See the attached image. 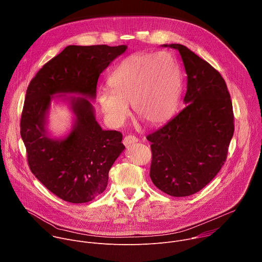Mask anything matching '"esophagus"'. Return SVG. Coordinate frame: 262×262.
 <instances>
[{"label": "esophagus", "mask_w": 262, "mask_h": 262, "mask_svg": "<svg viewBox=\"0 0 262 262\" xmlns=\"http://www.w3.org/2000/svg\"><path fill=\"white\" fill-rule=\"evenodd\" d=\"M138 142V138H136L135 136H127L123 139V144L125 146H129L132 144H135Z\"/></svg>", "instance_id": "esophagus-1"}]
</instances>
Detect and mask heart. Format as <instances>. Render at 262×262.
<instances>
[{
  "label": "heart",
  "instance_id": "b5f03b06",
  "mask_svg": "<svg viewBox=\"0 0 262 262\" xmlns=\"http://www.w3.org/2000/svg\"><path fill=\"white\" fill-rule=\"evenodd\" d=\"M108 86L97 91V101L107 121L121 125L129 115V104L146 124L157 126L173 115L180 96V70L166 52L135 54L112 71Z\"/></svg>",
  "mask_w": 262,
  "mask_h": 262
}]
</instances>
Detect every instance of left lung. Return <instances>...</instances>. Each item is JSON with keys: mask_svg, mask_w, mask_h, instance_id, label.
Wrapping results in <instances>:
<instances>
[{"mask_svg": "<svg viewBox=\"0 0 262 262\" xmlns=\"http://www.w3.org/2000/svg\"><path fill=\"white\" fill-rule=\"evenodd\" d=\"M162 47L181 56L185 106L147 137L152 151L149 175L162 192L186 197L202 190L226 161L234 133L232 102L225 81L209 63L184 46Z\"/></svg>", "mask_w": 262, "mask_h": 262, "instance_id": "left-lung-1", "label": "left lung"}]
</instances>
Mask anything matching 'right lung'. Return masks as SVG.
<instances>
[{
	"mask_svg": "<svg viewBox=\"0 0 262 262\" xmlns=\"http://www.w3.org/2000/svg\"><path fill=\"white\" fill-rule=\"evenodd\" d=\"M126 46H68L31 81L25 98L20 136L32 173L64 201L85 203L106 188L108 171L125 149L122 134L103 130L90 100L100 73ZM64 98L74 114L71 132L53 137L47 117L55 97Z\"/></svg>",
	"mask_w": 262,
	"mask_h": 262,
	"instance_id": "1",
	"label": "right lung"
}]
</instances>
